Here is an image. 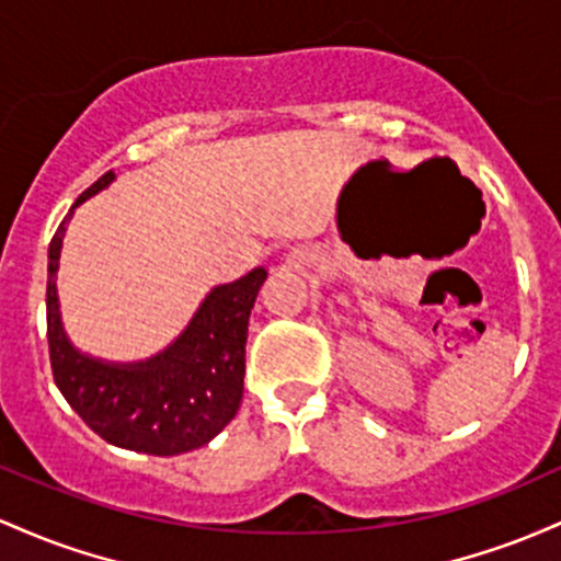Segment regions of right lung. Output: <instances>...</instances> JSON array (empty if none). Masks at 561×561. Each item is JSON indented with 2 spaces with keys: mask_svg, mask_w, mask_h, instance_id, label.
<instances>
[{
  "mask_svg": "<svg viewBox=\"0 0 561 561\" xmlns=\"http://www.w3.org/2000/svg\"><path fill=\"white\" fill-rule=\"evenodd\" d=\"M116 174L81 193L49 243L47 342L62 398L105 443L148 456H180L211 443L236 419L247 374L249 314L267 270L214 286L185 331L167 350L135 363H111L73 347L58 299L60 249L73 209L98 196Z\"/></svg>",
  "mask_w": 561,
  "mask_h": 561,
  "instance_id": "1",
  "label": "right lung"
}]
</instances>
